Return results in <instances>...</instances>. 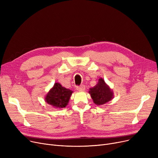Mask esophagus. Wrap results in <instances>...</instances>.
Wrapping results in <instances>:
<instances>
[{"label": "esophagus", "mask_w": 158, "mask_h": 158, "mask_svg": "<svg viewBox=\"0 0 158 158\" xmlns=\"http://www.w3.org/2000/svg\"><path fill=\"white\" fill-rule=\"evenodd\" d=\"M76 89L77 91H79V92H82V91H85V86L83 85H81L79 86H77L76 87Z\"/></svg>", "instance_id": "esophagus-1"}]
</instances>
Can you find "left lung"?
<instances>
[{
    "mask_svg": "<svg viewBox=\"0 0 158 158\" xmlns=\"http://www.w3.org/2000/svg\"><path fill=\"white\" fill-rule=\"evenodd\" d=\"M89 94L97 105L104 104L113 98V91L102 78L99 79L98 83L94 88H90Z\"/></svg>",
    "mask_w": 158,
    "mask_h": 158,
    "instance_id": "obj_1",
    "label": "left lung"
}]
</instances>
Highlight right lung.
<instances>
[{
	"label": "right lung",
	"instance_id": "1",
	"mask_svg": "<svg viewBox=\"0 0 158 158\" xmlns=\"http://www.w3.org/2000/svg\"><path fill=\"white\" fill-rule=\"evenodd\" d=\"M72 93L71 89L65 88L56 82L45 96V101L55 108H63L68 105Z\"/></svg>",
	"mask_w": 158,
	"mask_h": 158
}]
</instances>
